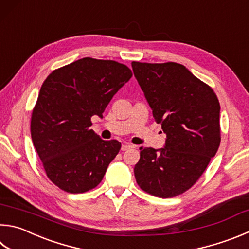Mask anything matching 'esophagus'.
Wrapping results in <instances>:
<instances>
[{
    "instance_id": "obj_1",
    "label": "esophagus",
    "mask_w": 249,
    "mask_h": 249,
    "mask_svg": "<svg viewBox=\"0 0 249 249\" xmlns=\"http://www.w3.org/2000/svg\"><path fill=\"white\" fill-rule=\"evenodd\" d=\"M132 148H134V146H133V144H130V143H123V144H122V147H121V149L123 151L128 150V149H132Z\"/></svg>"
}]
</instances>
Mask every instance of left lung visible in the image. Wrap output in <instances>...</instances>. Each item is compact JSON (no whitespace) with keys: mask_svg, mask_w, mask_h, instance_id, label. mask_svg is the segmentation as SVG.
I'll return each instance as SVG.
<instances>
[{"mask_svg":"<svg viewBox=\"0 0 249 249\" xmlns=\"http://www.w3.org/2000/svg\"><path fill=\"white\" fill-rule=\"evenodd\" d=\"M144 98L166 135L163 148L140 147L134 174L142 191L171 198L191 188L220 146V103L209 86L178 63H132Z\"/></svg>","mask_w":249,"mask_h":249,"instance_id":"1","label":"left lung"}]
</instances>
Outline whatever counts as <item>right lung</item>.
Returning a JSON list of instances; mask_svg holds the SVG:
<instances>
[{
    "mask_svg": "<svg viewBox=\"0 0 249 249\" xmlns=\"http://www.w3.org/2000/svg\"><path fill=\"white\" fill-rule=\"evenodd\" d=\"M115 61L84 57L50 74L31 116V138L48 178L63 191L85 193L101 182L121 149L90 129L113 96L132 78Z\"/></svg>",
    "mask_w": 249,
    "mask_h": 249,
    "instance_id": "obj_1",
    "label": "right lung"
}]
</instances>
